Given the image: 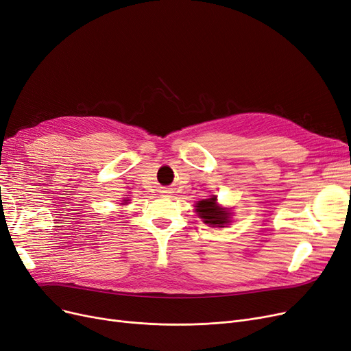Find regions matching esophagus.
Segmentation results:
<instances>
[{
    "label": "esophagus",
    "mask_w": 351,
    "mask_h": 351,
    "mask_svg": "<svg viewBox=\"0 0 351 351\" xmlns=\"http://www.w3.org/2000/svg\"><path fill=\"white\" fill-rule=\"evenodd\" d=\"M163 193H165V195H167V193H171V191H169V189H166V191H163Z\"/></svg>",
    "instance_id": "34e87169"
}]
</instances>
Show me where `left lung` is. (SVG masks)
<instances>
[{
    "label": "left lung",
    "instance_id": "left-lung-1",
    "mask_svg": "<svg viewBox=\"0 0 351 351\" xmlns=\"http://www.w3.org/2000/svg\"><path fill=\"white\" fill-rule=\"evenodd\" d=\"M196 212L205 223L212 226H223L230 221V213L225 209L217 205V196L209 197V199H202L196 204Z\"/></svg>",
    "mask_w": 351,
    "mask_h": 351
}]
</instances>
